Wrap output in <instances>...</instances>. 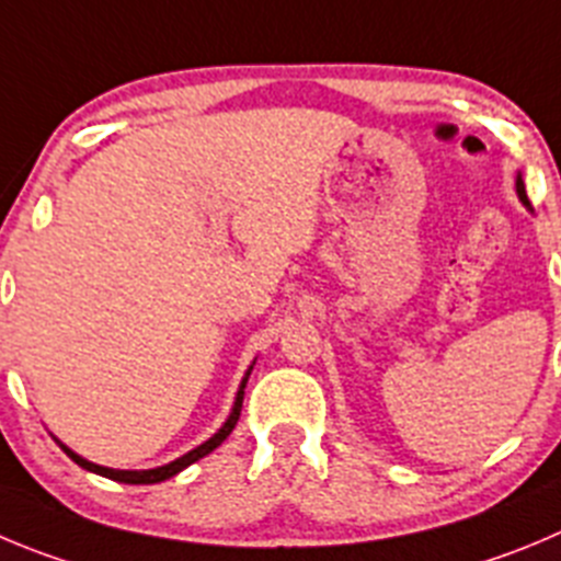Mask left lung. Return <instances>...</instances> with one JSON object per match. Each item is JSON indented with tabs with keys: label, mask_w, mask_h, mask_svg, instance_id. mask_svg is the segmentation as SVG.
I'll use <instances>...</instances> for the list:
<instances>
[{
	"label": "left lung",
	"mask_w": 561,
	"mask_h": 561,
	"mask_svg": "<svg viewBox=\"0 0 561 561\" xmlns=\"http://www.w3.org/2000/svg\"><path fill=\"white\" fill-rule=\"evenodd\" d=\"M517 196H520L523 202L528 204V198H526V187H523V180H520V176H517Z\"/></svg>",
	"instance_id": "8db88e82"
}]
</instances>
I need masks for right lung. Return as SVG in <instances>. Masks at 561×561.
Masks as SVG:
<instances>
[{
	"instance_id": "right-lung-1",
	"label": "right lung",
	"mask_w": 561,
	"mask_h": 561,
	"mask_svg": "<svg viewBox=\"0 0 561 561\" xmlns=\"http://www.w3.org/2000/svg\"><path fill=\"white\" fill-rule=\"evenodd\" d=\"M249 374H251V370H249ZM249 374H245L243 385H240V390H238V399H234V410H232V415H229V421L224 423L221 428H218V434H213V437H209L207 443H202V446H198V448H193V451H187L185 457L174 459V462L162 465V468H151V470H113V468H102V465H93V462H88V459L77 457V454L71 451V448H66V446H62V443H60V448H62V451L68 454V457L75 459V462L80 465V468L91 470V473H99V476H104V479L124 481V484H157V481H165V479H171V476H176V473H180V470H185L187 465H193V462H196V459L207 457L209 451H216V448L221 446L224 439H227L229 434H232V428L238 426L240 407H243V387H245V381H249Z\"/></svg>"
}]
</instances>
